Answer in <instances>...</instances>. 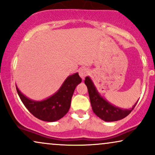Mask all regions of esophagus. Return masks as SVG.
<instances>
[{
  "label": "esophagus",
  "mask_w": 155,
  "mask_h": 155,
  "mask_svg": "<svg viewBox=\"0 0 155 155\" xmlns=\"http://www.w3.org/2000/svg\"><path fill=\"white\" fill-rule=\"evenodd\" d=\"M88 74H89V71L86 68H81L79 70V75L81 76L82 79H84V78L86 77Z\"/></svg>",
  "instance_id": "34e87169"
}]
</instances>
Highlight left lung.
Here are the masks:
<instances>
[{
	"label": "left lung",
	"instance_id": "8db88e82",
	"mask_svg": "<svg viewBox=\"0 0 155 155\" xmlns=\"http://www.w3.org/2000/svg\"><path fill=\"white\" fill-rule=\"evenodd\" d=\"M85 84L87 87L93 112L95 115L105 121H116L125 118L130 114L138 102L137 101L132 108L129 110L118 108L108 103L99 94L93 81L89 77L85 78Z\"/></svg>",
	"mask_w": 155,
	"mask_h": 155
}]
</instances>
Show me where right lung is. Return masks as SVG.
I'll list each match as a JSON object with an SVG mask.
<instances>
[{
    "label": "right lung",
    "mask_w": 155,
    "mask_h": 155,
    "mask_svg": "<svg viewBox=\"0 0 155 155\" xmlns=\"http://www.w3.org/2000/svg\"><path fill=\"white\" fill-rule=\"evenodd\" d=\"M81 82L78 72L70 75L56 93L41 101L28 98L16 86L22 103L32 115L42 121L53 122L60 119L68 112L74 89Z\"/></svg>",
    "instance_id": "add662e5"
}]
</instances>
